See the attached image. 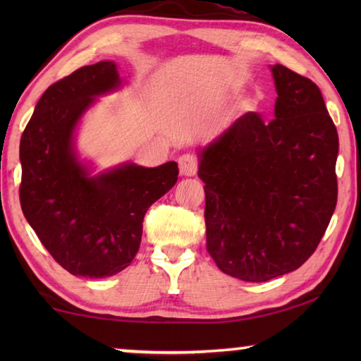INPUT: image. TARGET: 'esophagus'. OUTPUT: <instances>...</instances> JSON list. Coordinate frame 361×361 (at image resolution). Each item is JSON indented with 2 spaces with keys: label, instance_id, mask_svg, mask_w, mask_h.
<instances>
[{
  "label": "esophagus",
  "instance_id": "esophagus-1",
  "mask_svg": "<svg viewBox=\"0 0 361 361\" xmlns=\"http://www.w3.org/2000/svg\"><path fill=\"white\" fill-rule=\"evenodd\" d=\"M178 166H180V173L183 176H194L197 173V159L192 154H183L178 159Z\"/></svg>",
  "mask_w": 361,
  "mask_h": 361
}]
</instances>
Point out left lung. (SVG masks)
Returning a JSON list of instances; mask_svg holds the SVG:
<instances>
[{
    "label": "left lung",
    "instance_id": "left-lung-1",
    "mask_svg": "<svg viewBox=\"0 0 361 361\" xmlns=\"http://www.w3.org/2000/svg\"><path fill=\"white\" fill-rule=\"evenodd\" d=\"M271 71L276 118L243 114L197 152L207 252L243 282L302 266L338 202L339 138L320 89L283 65Z\"/></svg>",
    "mask_w": 361,
    "mask_h": 361
}]
</instances>
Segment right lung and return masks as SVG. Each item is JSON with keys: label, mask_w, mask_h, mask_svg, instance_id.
Here are the masks:
<instances>
[{"label": "right lung", "mask_w": 361, "mask_h": 361, "mask_svg": "<svg viewBox=\"0 0 361 361\" xmlns=\"http://www.w3.org/2000/svg\"><path fill=\"white\" fill-rule=\"evenodd\" d=\"M122 87L111 60L82 66L49 87L20 138V205L52 258L73 276L111 277L140 248L146 210L173 188L178 166L126 162L94 173L76 130L97 97Z\"/></svg>", "instance_id": "obj_1"}]
</instances>
